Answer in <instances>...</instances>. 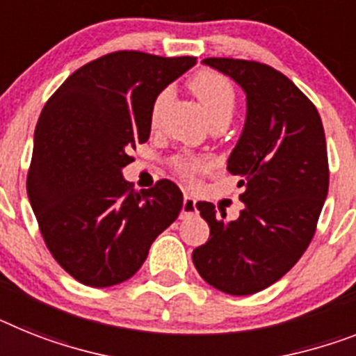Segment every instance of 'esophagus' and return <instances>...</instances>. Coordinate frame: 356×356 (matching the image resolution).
Wrapping results in <instances>:
<instances>
[{
  "mask_svg": "<svg viewBox=\"0 0 356 356\" xmlns=\"http://www.w3.org/2000/svg\"><path fill=\"white\" fill-rule=\"evenodd\" d=\"M197 211V206H195V199H193L192 195H184L183 199V211H181V215L183 217H190V215H193Z\"/></svg>",
  "mask_w": 356,
  "mask_h": 356,
  "instance_id": "obj_1",
  "label": "esophagus"
}]
</instances>
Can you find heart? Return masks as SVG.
<instances>
[{
    "label": "heart",
    "mask_w": 356,
    "mask_h": 356,
    "mask_svg": "<svg viewBox=\"0 0 356 356\" xmlns=\"http://www.w3.org/2000/svg\"><path fill=\"white\" fill-rule=\"evenodd\" d=\"M190 88H192L193 94L197 95V99L201 101V104L204 106L206 113L210 115V119L219 118V115H232L235 106V88L234 85L226 79L224 76L217 74L213 70H201L197 72L195 76L190 79ZM168 90H163L157 94V97L154 99L150 112V121L152 124L157 122L159 119V113L163 110V106L168 101ZM206 164L199 159H193V157H179L175 161V170L183 179H193L197 172L204 170Z\"/></svg>",
    "instance_id": "b5f03b06"
}]
</instances>
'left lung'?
I'll return each mask as SVG.
<instances>
[{"label":"left lung","mask_w":356,"mask_h":356,"mask_svg":"<svg viewBox=\"0 0 356 356\" xmlns=\"http://www.w3.org/2000/svg\"><path fill=\"white\" fill-rule=\"evenodd\" d=\"M246 94V121L228 157L244 208L235 220L197 202L210 238L195 248L202 279L228 295H253L284 277L315 235L327 186V150L315 104L279 70L257 61L208 58Z\"/></svg>","instance_id":"obj_1"}]
</instances>
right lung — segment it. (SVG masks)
<instances>
[{
  "label": "right lung",
  "instance_id": "1",
  "mask_svg": "<svg viewBox=\"0 0 356 356\" xmlns=\"http://www.w3.org/2000/svg\"><path fill=\"white\" fill-rule=\"evenodd\" d=\"M195 58L121 50L76 70L47 101L34 132L26 192L47 248L90 288L124 282L183 208L168 179L136 192L122 177L150 137L154 99Z\"/></svg>",
  "mask_w": 356,
  "mask_h": 356
}]
</instances>
